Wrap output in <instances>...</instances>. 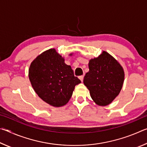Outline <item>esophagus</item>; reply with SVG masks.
Returning a JSON list of instances; mask_svg holds the SVG:
<instances>
[{
	"label": "esophagus",
	"instance_id": "obj_1",
	"mask_svg": "<svg viewBox=\"0 0 147 147\" xmlns=\"http://www.w3.org/2000/svg\"><path fill=\"white\" fill-rule=\"evenodd\" d=\"M78 78H79V79H80V80L81 82H83V80H84V76H83V75L80 76L78 77Z\"/></svg>",
	"mask_w": 147,
	"mask_h": 147
}]
</instances>
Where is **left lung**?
Segmentation results:
<instances>
[{
    "label": "left lung",
    "mask_w": 147,
    "mask_h": 147,
    "mask_svg": "<svg viewBox=\"0 0 147 147\" xmlns=\"http://www.w3.org/2000/svg\"><path fill=\"white\" fill-rule=\"evenodd\" d=\"M84 84L97 105L105 106L119 95L124 80V71L118 61L106 51L89 61Z\"/></svg>",
    "instance_id": "8db88e82"
}]
</instances>
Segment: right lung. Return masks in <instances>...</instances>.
<instances>
[{"instance_id": "right-lung-1", "label": "right lung", "mask_w": 147, "mask_h": 147, "mask_svg": "<svg viewBox=\"0 0 147 147\" xmlns=\"http://www.w3.org/2000/svg\"><path fill=\"white\" fill-rule=\"evenodd\" d=\"M73 55V53L69 56ZM28 77L32 88L42 100L54 107L68 102L74 87L81 81L55 49L45 51L30 64Z\"/></svg>"}]
</instances>
